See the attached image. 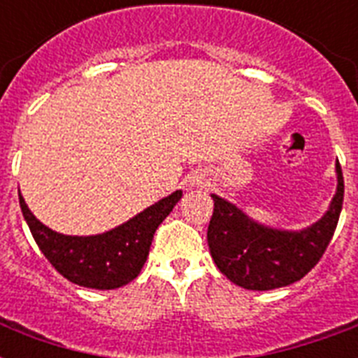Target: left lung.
<instances>
[{
    "mask_svg": "<svg viewBox=\"0 0 358 358\" xmlns=\"http://www.w3.org/2000/svg\"><path fill=\"white\" fill-rule=\"evenodd\" d=\"M338 187L327 213L299 232L255 223L217 195L208 224V245L219 271L245 289H275L305 277L327 249L344 202V176L336 163Z\"/></svg>",
    "mask_w": 358,
    "mask_h": 358,
    "instance_id": "8db88e82",
    "label": "left lung"
}]
</instances>
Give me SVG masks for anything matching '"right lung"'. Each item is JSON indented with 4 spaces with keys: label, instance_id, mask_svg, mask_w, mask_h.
I'll return each mask as SVG.
<instances>
[{
    "label": "right lung",
    "instance_id": "right-lung-1",
    "mask_svg": "<svg viewBox=\"0 0 358 358\" xmlns=\"http://www.w3.org/2000/svg\"><path fill=\"white\" fill-rule=\"evenodd\" d=\"M20 196V208L38 249L70 282L94 289H115L131 282L145 266L154 232L182 199L174 191L128 223L98 236H64L53 232L29 212Z\"/></svg>",
    "mask_w": 358,
    "mask_h": 358
}]
</instances>
